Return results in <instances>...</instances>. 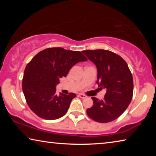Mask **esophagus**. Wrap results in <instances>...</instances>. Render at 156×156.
I'll use <instances>...</instances> for the list:
<instances>
[{
  "label": "esophagus",
  "instance_id": "34e87169",
  "mask_svg": "<svg viewBox=\"0 0 156 156\" xmlns=\"http://www.w3.org/2000/svg\"><path fill=\"white\" fill-rule=\"evenodd\" d=\"M78 96L80 97V98H83V99L86 98H87V96H85V95L83 94H78Z\"/></svg>",
  "mask_w": 156,
  "mask_h": 156
}]
</instances>
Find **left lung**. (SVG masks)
Here are the masks:
<instances>
[{
	"label": "left lung",
	"instance_id": "8db88e82",
	"mask_svg": "<svg viewBox=\"0 0 156 156\" xmlns=\"http://www.w3.org/2000/svg\"><path fill=\"white\" fill-rule=\"evenodd\" d=\"M83 53L96 66L98 87L106 89L103 100L91 97L93 106L87 109V113L96 122H112L122 114L131 101V73L125 60L112 51L96 49L84 50Z\"/></svg>",
	"mask_w": 156,
	"mask_h": 156
}]
</instances>
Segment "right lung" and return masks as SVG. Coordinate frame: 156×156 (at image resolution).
Listing matches in <instances>:
<instances>
[{
  "mask_svg": "<svg viewBox=\"0 0 156 156\" xmlns=\"http://www.w3.org/2000/svg\"><path fill=\"white\" fill-rule=\"evenodd\" d=\"M87 60L81 52L61 47L47 48L38 53L26 66L22 84L31 111L44 120L58 119L65 115L76 95H57L56 85L73 65Z\"/></svg>",
  "mask_w": 156,
  "mask_h": 156,
  "instance_id": "1",
  "label": "right lung"
}]
</instances>
